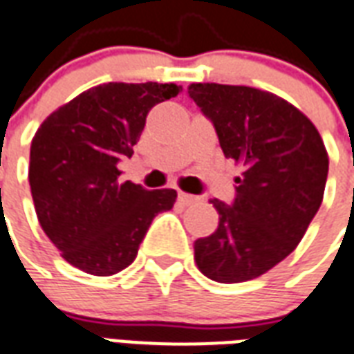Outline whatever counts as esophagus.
Listing matches in <instances>:
<instances>
[{"label": "esophagus", "instance_id": "obj_1", "mask_svg": "<svg viewBox=\"0 0 354 354\" xmlns=\"http://www.w3.org/2000/svg\"><path fill=\"white\" fill-rule=\"evenodd\" d=\"M177 200H179V203H183V205H190V203L196 202L194 196L187 194V192H179V196H177Z\"/></svg>", "mask_w": 354, "mask_h": 354}]
</instances>
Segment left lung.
I'll use <instances>...</instances> for the list:
<instances>
[{
    "instance_id": "obj_1",
    "label": "left lung",
    "mask_w": 354,
    "mask_h": 354,
    "mask_svg": "<svg viewBox=\"0 0 354 354\" xmlns=\"http://www.w3.org/2000/svg\"><path fill=\"white\" fill-rule=\"evenodd\" d=\"M188 95L215 126L224 156L243 167L232 205L211 200L218 226L196 239V264L216 283L257 279L296 249L317 215L328 152L313 122L272 92L194 82Z\"/></svg>"
}]
</instances>
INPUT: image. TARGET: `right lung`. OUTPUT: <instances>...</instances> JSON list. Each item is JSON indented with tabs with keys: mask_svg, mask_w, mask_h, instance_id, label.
Listing matches in <instances>:
<instances>
[{
	"mask_svg": "<svg viewBox=\"0 0 354 354\" xmlns=\"http://www.w3.org/2000/svg\"><path fill=\"white\" fill-rule=\"evenodd\" d=\"M174 82H107L43 120L30 149V187L39 224L66 262L115 275L136 260L152 218L174 207V188L120 183L149 111L175 97Z\"/></svg>",
	"mask_w": 354,
	"mask_h": 354,
	"instance_id": "obj_1",
	"label": "right lung"
}]
</instances>
